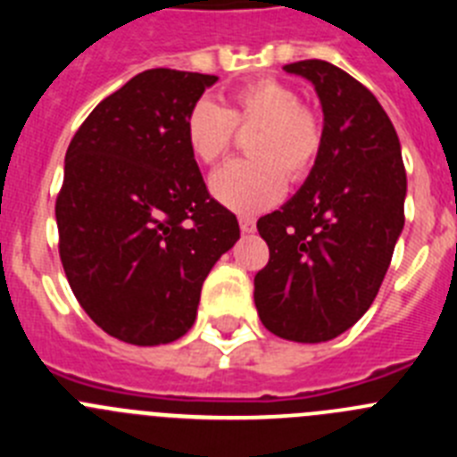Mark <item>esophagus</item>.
<instances>
[{
    "instance_id": "1",
    "label": "esophagus",
    "mask_w": 457,
    "mask_h": 457,
    "mask_svg": "<svg viewBox=\"0 0 457 457\" xmlns=\"http://www.w3.org/2000/svg\"><path fill=\"white\" fill-rule=\"evenodd\" d=\"M240 231L242 233H253V231H256V220H253V217L242 215L240 217Z\"/></svg>"
}]
</instances>
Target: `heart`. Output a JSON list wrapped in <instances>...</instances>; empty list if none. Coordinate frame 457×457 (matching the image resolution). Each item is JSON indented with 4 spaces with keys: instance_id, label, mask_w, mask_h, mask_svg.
<instances>
[{
    "instance_id": "obj_1",
    "label": "heart",
    "mask_w": 457,
    "mask_h": 457,
    "mask_svg": "<svg viewBox=\"0 0 457 457\" xmlns=\"http://www.w3.org/2000/svg\"><path fill=\"white\" fill-rule=\"evenodd\" d=\"M236 128H256L252 157L233 160L210 176V192L226 208L253 215L281 199L288 180H302L322 151V120L300 103V93L278 79H256L231 93L226 107L201 98L185 116V139L204 164L231 151Z\"/></svg>"
}]
</instances>
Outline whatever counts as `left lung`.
<instances>
[{
    "label": "left lung",
    "mask_w": 457,
    "mask_h": 457,
    "mask_svg": "<svg viewBox=\"0 0 457 457\" xmlns=\"http://www.w3.org/2000/svg\"><path fill=\"white\" fill-rule=\"evenodd\" d=\"M322 107V151L293 199L261 217L270 261L253 278L261 322L286 341L322 343L373 304L405 226L401 141L373 93L320 59L288 63Z\"/></svg>",
    "instance_id": "8db88e82"
}]
</instances>
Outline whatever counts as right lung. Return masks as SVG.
I'll return each instance as SVG.
<instances>
[{
	"instance_id": "obj_1",
	"label": "right lung",
	"mask_w": 457,
	"mask_h": 457,
	"mask_svg": "<svg viewBox=\"0 0 457 457\" xmlns=\"http://www.w3.org/2000/svg\"><path fill=\"white\" fill-rule=\"evenodd\" d=\"M217 79L139 72L93 109L66 151L62 263L88 318L119 341L162 345L187 334L205 277L240 240L185 139V116Z\"/></svg>"
}]
</instances>
